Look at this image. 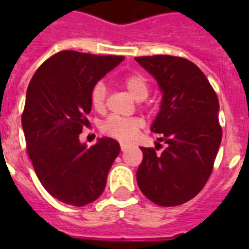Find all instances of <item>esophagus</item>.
Wrapping results in <instances>:
<instances>
[{
    "mask_svg": "<svg viewBox=\"0 0 249 249\" xmlns=\"http://www.w3.org/2000/svg\"><path fill=\"white\" fill-rule=\"evenodd\" d=\"M120 148H121V151L124 152V151H126V150H128V146H126V144H124V143H121L120 144Z\"/></svg>",
    "mask_w": 249,
    "mask_h": 249,
    "instance_id": "esophagus-1",
    "label": "esophagus"
}]
</instances>
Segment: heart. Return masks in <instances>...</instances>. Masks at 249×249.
Here are the masks:
<instances>
[{
	"instance_id": "1",
	"label": "heart",
	"mask_w": 249,
	"mask_h": 249,
	"mask_svg": "<svg viewBox=\"0 0 249 249\" xmlns=\"http://www.w3.org/2000/svg\"><path fill=\"white\" fill-rule=\"evenodd\" d=\"M121 84L126 91L132 95L136 101L146 99L150 91V86L146 76L140 72H132L121 79ZM90 105L98 112H103L107 106V88L102 81L94 84L90 90ZM142 128V121L138 117H125L109 116L107 120L102 123V132L106 136L115 138L120 142H130L136 138V136Z\"/></svg>"
}]
</instances>
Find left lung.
<instances>
[{
    "instance_id": "1",
    "label": "left lung",
    "mask_w": 249,
    "mask_h": 249,
    "mask_svg": "<svg viewBox=\"0 0 249 249\" xmlns=\"http://www.w3.org/2000/svg\"><path fill=\"white\" fill-rule=\"evenodd\" d=\"M136 60L163 91L151 130L166 143L161 154L141 147L143 160L137 183L144 196L160 207L181 205L196 196L212 174L222 138L218 98L200 68L185 58L152 55Z\"/></svg>"
}]
</instances>
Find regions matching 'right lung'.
I'll use <instances>...</instances> for the list:
<instances>
[{"label":"right lung","instance_id":"right-lung-1","mask_svg":"<svg viewBox=\"0 0 249 249\" xmlns=\"http://www.w3.org/2000/svg\"><path fill=\"white\" fill-rule=\"evenodd\" d=\"M123 59L63 50L45 60L29 83L21 115L27 152L42 186L62 203L83 207L101 196L120 154L112 138L88 148L79 134L91 109L90 90Z\"/></svg>","mask_w":249,"mask_h":249}]
</instances>
